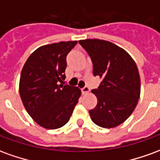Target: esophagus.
I'll return each instance as SVG.
<instances>
[{"label": "esophagus", "mask_w": 160, "mask_h": 160, "mask_svg": "<svg viewBox=\"0 0 160 160\" xmlns=\"http://www.w3.org/2000/svg\"><path fill=\"white\" fill-rule=\"evenodd\" d=\"M81 92H82V93L83 94H87L90 92V88L88 87H84L83 88L81 89Z\"/></svg>", "instance_id": "obj_1"}]
</instances>
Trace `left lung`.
Segmentation results:
<instances>
[{
	"label": "left lung",
	"instance_id": "obj_1",
	"mask_svg": "<svg viewBox=\"0 0 160 160\" xmlns=\"http://www.w3.org/2000/svg\"><path fill=\"white\" fill-rule=\"evenodd\" d=\"M80 44L92 59L93 75L102 78L99 87L92 91L98 98L89 111L94 123L102 128L117 127L130 117L141 93L137 66L124 49L111 42L85 39Z\"/></svg>",
	"mask_w": 160,
	"mask_h": 160
}]
</instances>
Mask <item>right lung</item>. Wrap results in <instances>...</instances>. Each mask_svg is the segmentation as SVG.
Segmentation results:
<instances>
[{
	"label": "right lung",
	"mask_w": 160,
	"mask_h": 160,
	"mask_svg": "<svg viewBox=\"0 0 160 160\" xmlns=\"http://www.w3.org/2000/svg\"><path fill=\"white\" fill-rule=\"evenodd\" d=\"M76 44L77 41H68L39 47L21 71L19 95L23 104L33 120L48 129L64 126L80 97L78 87L63 82L67 56Z\"/></svg>",
	"instance_id": "add662e5"
}]
</instances>
